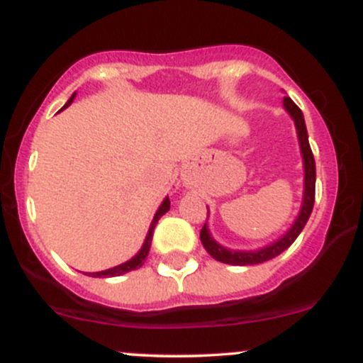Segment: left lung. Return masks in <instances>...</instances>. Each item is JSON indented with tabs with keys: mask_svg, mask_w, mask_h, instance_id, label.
Instances as JSON below:
<instances>
[{
	"mask_svg": "<svg viewBox=\"0 0 363 363\" xmlns=\"http://www.w3.org/2000/svg\"><path fill=\"white\" fill-rule=\"evenodd\" d=\"M283 106L289 111V114L294 118L295 126H297V135L298 141H301V150L303 155V169H306V187H303V203L302 210L298 218L295 220L294 227L286 232L285 235L281 237L280 240L268 245V247L259 249V251L254 252H240V251H227V249L222 247L215 242L210 237V232H208L206 223L203 225L201 232H199V237H201V242L205 245V249L210 254L211 257L220 262H227V264H235V266H249V264H259V262L269 261L273 257H277L278 254H281L285 249H289L294 240L297 239L298 234L302 232V228L306 227L307 220L312 213V208H314V199H315V162L314 155H312V150L309 145V136H307V128L306 121H303L302 111L298 109V106L291 101L290 97L283 99Z\"/></svg>",
	"mask_w": 363,
	"mask_h": 363,
	"instance_id": "left-lung-1",
	"label": "left lung"
}]
</instances>
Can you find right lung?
<instances>
[{
    "label": "right lung",
    "instance_id": "1",
    "mask_svg": "<svg viewBox=\"0 0 363 363\" xmlns=\"http://www.w3.org/2000/svg\"><path fill=\"white\" fill-rule=\"evenodd\" d=\"M73 99H74V95H72V99H69V101L66 102V106H65V107H68L69 104L73 102ZM169 208H170V201H169V198H165V199H164V203H162L160 208H158V211H157V213H155V216H153L152 227H150V230H148V235H147V239H145V244H143V247H141V251H140L138 254H136V256L133 257V259H129L128 262H124V264H119V266H116V268L106 269V272H99V273H89V277H99V278H101V277H104V278H107V277H119V274H124V273H128V272H133V269H136V268H141V266H143L145 259H147V256H148L150 245H152L153 228H155V225H157L158 220H160V216L167 213V211H169Z\"/></svg>",
    "mask_w": 363,
    "mask_h": 363
}]
</instances>
